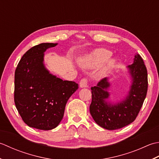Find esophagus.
<instances>
[{
	"label": "esophagus",
	"mask_w": 159,
	"mask_h": 159,
	"mask_svg": "<svg viewBox=\"0 0 159 159\" xmlns=\"http://www.w3.org/2000/svg\"><path fill=\"white\" fill-rule=\"evenodd\" d=\"M88 80L86 78H83L81 80L80 82V88H86V87H88Z\"/></svg>",
	"instance_id": "1"
}]
</instances>
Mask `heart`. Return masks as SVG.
<instances>
[{"label": "heart", "instance_id": "heart-1", "mask_svg": "<svg viewBox=\"0 0 159 159\" xmlns=\"http://www.w3.org/2000/svg\"><path fill=\"white\" fill-rule=\"evenodd\" d=\"M111 52L104 48L96 49L87 56L82 61V64L84 67L89 69H94L98 67L105 62L104 65L99 70V76H103L111 70L115 66V60L109 59L111 57Z\"/></svg>", "mask_w": 159, "mask_h": 159}]
</instances>
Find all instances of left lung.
<instances>
[{
	"label": "left lung",
	"instance_id": "obj_1",
	"mask_svg": "<svg viewBox=\"0 0 159 159\" xmlns=\"http://www.w3.org/2000/svg\"><path fill=\"white\" fill-rule=\"evenodd\" d=\"M132 77V85L128 96L123 101L111 104L106 102L111 84L108 78L100 80L91 87L92 102L90 115L99 126L109 130L121 128L133 122L141 108L148 91V72L139 54L135 55L134 62L128 66Z\"/></svg>",
	"mask_w": 159,
	"mask_h": 159
}]
</instances>
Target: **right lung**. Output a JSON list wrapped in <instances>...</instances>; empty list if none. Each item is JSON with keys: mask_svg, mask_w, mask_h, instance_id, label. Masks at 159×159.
Instances as JSON below:
<instances>
[{"mask_svg": "<svg viewBox=\"0 0 159 159\" xmlns=\"http://www.w3.org/2000/svg\"><path fill=\"white\" fill-rule=\"evenodd\" d=\"M57 43H41L22 57L15 71L14 102L27 125L43 130L52 129L63 118L66 102L78 89L72 81H63L44 65V53Z\"/></svg>", "mask_w": 159, "mask_h": 159, "instance_id": "1", "label": "right lung"}]
</instances>
